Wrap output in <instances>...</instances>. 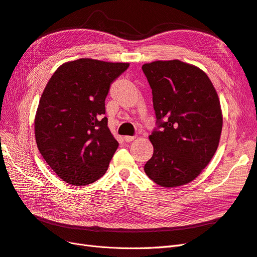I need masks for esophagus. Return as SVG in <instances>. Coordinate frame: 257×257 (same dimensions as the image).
<instances>
[{"instance_id": "34e87169", "label": "esophagus", "mask_w": 257, "mask_h": 257, "mask_svg": "<svg viewBox=\"0 0 257 257\" xmlns=\"http://www.w3.org/2000/svg\"><path fill=\"white\" fill-rule=\"evenodd\" d=\"M123 139L124 141H125L126 143H131V142H133L134 139H135V136H124L123 137Z\"/></svg>"}]
</instances>
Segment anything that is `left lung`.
I'll return each mask as SVG.
<instances>
[{"label": "left lung", "mask_w": 257, "mask_h": 257, "mask_svg": "<svg viewBox=\"0 0 257 257\" xmlns=\"http://www.w3.org/2000/svg\"><path fill=\"white\" fill-rule=\"evenodd\" d=\"M143 71L161 128L149 136L154 151L145 173L161 186L177 188L197 178L219 147L220 99L207 74L195 65L154 61Z\"/></svg>", "instance_id": "1"}]
</instances>
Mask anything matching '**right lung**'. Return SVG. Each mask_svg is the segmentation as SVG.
<instances>
[{"label":"right lung","mask_w":257,"mask_h":257,"mask_svg":"<svg viewBox=\"0 0 257 257\" xmlns=\"http://www.w3.org/2000/svg\"><path fill=\"white\" fill-rule=\"evenodd\" d=\"M128 66L82 58L59 66L46 85L35 114V141L66 183H93L109 166L119 144L103 116L105 99L110 83Z\"/></svg>","instance_id":"1"}]
</instances>
